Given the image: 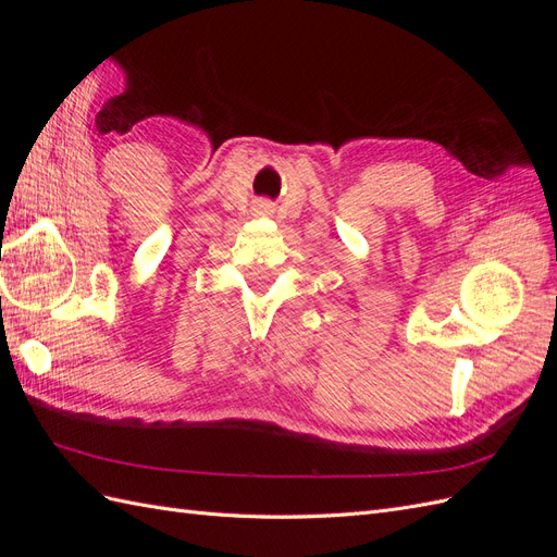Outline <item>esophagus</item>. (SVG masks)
Returning <instances> with one entry per match:
<instances>
[{"mask_svg": "<svg viewBox=\"0 0 557 557\" xmlns=\"http://www.w3.org/2000/svg\"><path fill=\"white\" fill-rule=\"evenodd\" d=\"M258 211H260V213H272V205H269V201H260Z\"/></svg>", "mask_w": 557, "mask_h": 557, "instance_id": "34e87169", "label": "esophagus"}]
</instances>
